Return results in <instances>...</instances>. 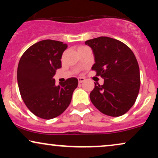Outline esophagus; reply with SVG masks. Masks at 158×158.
Returning a JSON list of instances; mask_svg holds the SVG:
<instances>
[{"label": "esophagus", "instance_id": "obj_1", "mask_svg": "<svg viewBox=\"0 0 158 158\" xmlns=\"http://www.w3.org/2000/svg\"><path fill=\"white\" fill-rule=\"evenodd\" d=\"M78 80H79V84H80V83L84 82L85 80V79L84 77H79V78H78Z\"/></svg>", "mask_w": 158, "mask_h": 158}]
</instances>
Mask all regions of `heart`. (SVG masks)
I'll return each instance as SVG.
<instances>
[{"instance_id": "obj_1", "label": "heart", "mask_w": 158, "mask_h": 158, "mask_svg": "<svg viewBox=\"0 0 158 158\" xmlns=\"http://www.w3.org/2000/svg\"><path fill=\"white\" fill-rule=\"evenodd\" d=\"M80 48H84V47H80Z\"/></svg>"}]
</instances>
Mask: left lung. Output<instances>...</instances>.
<instances>
[{
	"mask_svg": "<svg viewBox=\"0 0 158 158\" xmlns=\"http://www.w3.org/2000/svg\"><path fill=\"white\" fill-rule=\"evenodd\" d=\"M93 50L95 64L92 70L104 79L90 92L94 106L102 114L119 117L135 104L139 94L140 77L138 62L124 43L101 36L85 41Z\"/></svg>",
	"mask_w": 158,
	"mask_h": 158,
	"instance_id": "left-lung-1",
	"label": "left lung"
}]
</instances>
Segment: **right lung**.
Here are the masks:
<instances>
[{
    "mask_svg": "<svg viewBox=\"0 0 158 158\" xmlns=\"http://www.w3.org/2000/svg\"><path fill=\"white\" fill-rule=\"evenodd\" d=\"M67 48L61 41L43 40L27 49L19 61L17 79L21 98L40 118L50 119L62 114L78 86L77 78H69L58 86L53 79Z\"/></svg>",
    "mask_w": 158,
    "mask_h": 158,
    "instance_id": "1",
    "label": "right lung"
}]
</instances>
